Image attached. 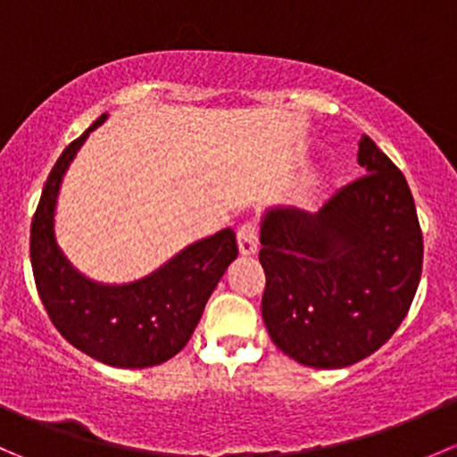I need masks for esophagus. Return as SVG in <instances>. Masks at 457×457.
<instances>
[{
	"label": "esophagus",
	"mask_w": 457,
	"mask_h": 457,
	"mask_svg": "<svg viewBox=\"0 0 457 457\" xmlns=\"http://www.w3.org/2000/svg\"><path fill=\"white\" fill-rule=\"evenodd\" d=\"M238 250L243 256H252L258 252V228L254 223H243L237 232Z\"/></svg>",
	"instance_id": "34e87169"
}]
</instances>
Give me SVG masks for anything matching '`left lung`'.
<instances>
[{
  "instance_id": "left-lung-1",
  "label": "left lung",
  "mask_w": 457,
  "mask_h": 457,
  "mask_svg": "<svg viewBox=\"0 0 457 457\" xmlns=\"http://www.w3.org/2000/svg\"><path fill=\"white\" fill-rule=\"evenodd\" d=\"M362 177L320 210H270L261 225L262 320L301 365L340 370L371 356L407 316L422 274V229L407 179L370 137Z\"/></svg>"
}]
</instances>
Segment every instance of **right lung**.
Wrapping results in <instances>:
<instances>
[{"label":"right lung","mask_w":457,"mask_h":457,"mask_svg":"<svg viewBox=\"0 0 457 457\" xmlns=\"http://www.w3.org/2000/svg\"><path fill=\"white\" fill-rule=\"evenodd\" d=\"M104 121L101 114L50 170L30 225L32 274L50 320L72 347L104 365L143 370L186 347L207 298L238 256V245L234 229H223L137 283L99 285L84 278L54 243L53 219L63 172Z\"/></svg>","instance_id":"add662e5"}]
</instances>
